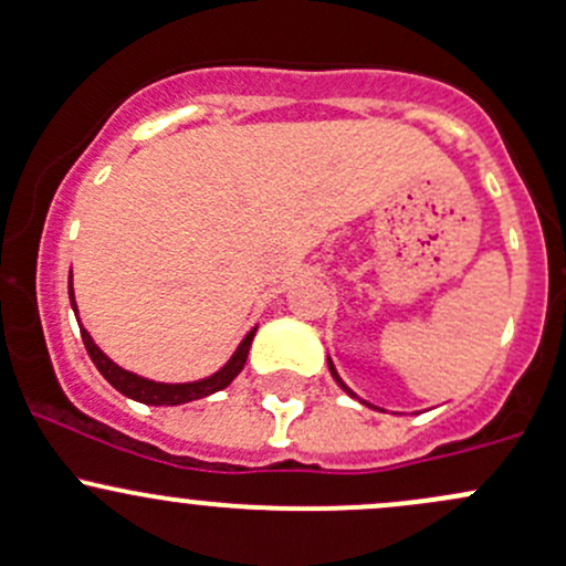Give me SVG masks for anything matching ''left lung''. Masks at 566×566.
Returning a JSON list of instances; mask_svg holds the SVG:
<instances>
[{
    "label": "left lung",
    "instance_id": "left-lung-1",
    "mask_svg": "<svg viewBox=\"0 0 566 566\" xmlns=\"http://www.w3.org/2000/svg\"><path fill=\"white\" fill-rule=\"evenodd\" d=\"M329 369H332V375H334V380H337V382H339V386H343V388H345V391H348V394H350V397H356V394H354V391H350V388H348V386H345V382H343V380H339V375H337V369H334V364H332V361H329ZM364 405H367V402H364Z\"/></svg>",
    "mask_w": 566,
    "mask_h": 566
}]
</instances>
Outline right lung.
I'll return each instance as SVG.
<instances>
[{
  "mask_svg": "<svg viewBox=\"0 0 566 566\" xmlns=\"http://www.w3.org/2000/svg\"><path fill=\"white\" fill-rule=\"evenodd\" d=\"M70 302H72V310H77L75 296H72V281H70ZM253 334H256V329H251L245 334V339H242L240 348L234 350V356L229 358V361L223 364L216 375H210V378L197 380V382H156V380L139 378V375H135V373H126V369H120L118 364H113L111 358L96 348L94 339H91V334L86 329H81L83 345H86L91 361L96 364V369L102 373V378L111 382L115 391H120L124 397H129V399H137V402H143V405H169V407L193 402V399L210 397V394L227 388L229 382H232L237 375L242 373V367H245V358H248V350H251Z\"/></svg>",
  "mask_w": 566,
  "mask_h": 566,
  "instance_id": "obj_1",
  "label": "right lung"
}]
</instances>
